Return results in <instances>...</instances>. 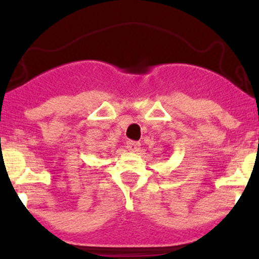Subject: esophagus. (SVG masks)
<instances>
[{
  "label": "esophagus",
  "instance_id": "esophagus-1",
  "mask_svg": "<svg viewBox=\"0 0 259 259\" xmlns=\"http://www.w3.org/2000/svg\"><path fill=\"white\" fill-rule=\"evenodd\" d=\"M126 149L132 153H138L140 150V143L137 142H127L126 143Z\"/></svg>",
  "mask_w": 259,
  "mask_h": 259
}]
</instances>
